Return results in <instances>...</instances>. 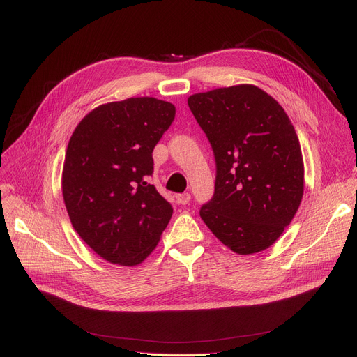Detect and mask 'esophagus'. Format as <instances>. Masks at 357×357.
I'll return each mask as SVG.
<instances>
[{
	"label": "esophagus",
	"instance_id": "34e87169",
	"mask_svg": "<svg viewBox=\"0 0 357 357\" xmlns=\"http://www.w3.org/2000/svg\"><path fill=\"white\" fill-rule=\"evenodd\" d=\"M176 201H178V204H182V205H185V204H188V202L191 201V195H190L188 192L178 194V195H176Z\"/></svg>",
	"mask_w": 357,
	"mask_h": 357
}]
</instances>
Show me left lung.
<instances>
[{"mask_svg":"<svg viewBox=\"0 0 357 357\" xmlns=\"http://www.w3.org/2000/svg\"><path fill=\"white\" fill-rule=\"evenodd\" d=\"M190 109L215 158L213 198L199 215L238 255L272 246L304 194V163L284 108L255 85L194 93Z\"/></svg>","mask_w":357,"mask_h":357,"instance_id":"obj_1","label":"left lung"}]
</instances>
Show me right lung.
I'll return each instance as SVG.
<instances>
[{"mask_svg":"<svg viewBox=\"0 0 357 357\" xmlns=\"http://www.w3.org/2000/svg\"><path fill=\"white\" fill-rule=\"evenodd\" d=\"M174 119L175 105L153 97L108 102L86 114L68 143L62 194L70 222L109 264H142L172 217L149 176Z\"/></svg>","mask_w":357,"mask_h":357,"instance_id":"obj_1","label":"right lung"}]
</instances>
